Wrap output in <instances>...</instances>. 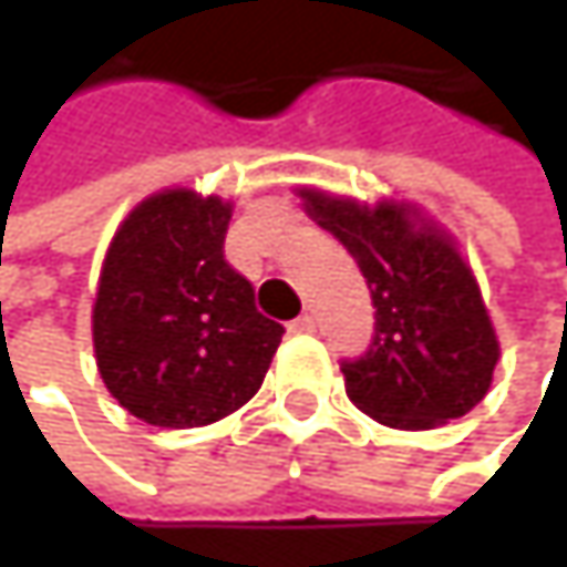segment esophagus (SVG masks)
Here are the masks:
<instances>
[{
  "instance_id": "esophagus-1",
  "label": "esophagus",
  "mask_w": 567,
  "mask_h": 567,
  "mask_svg": "<svg viewBox=\"0 0 567 567\" xmlns=\"http://www.w3.org/2000/svg\"><path fill=\"white\" fill-rule=\"evenodd\" d=\"M288 331H295V334H308V331H315V318H311V315H298V318L288 324Z\"/></svg>"
}]
</instances>
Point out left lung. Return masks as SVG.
Returning a JSON list of instances; mask_svg holds the SVG:
<instances>
[{
  "mask_svg": "<svg viewBox=\"0 0 567 567\" xmlns=\"http://www.w3.org/2000/svg\"><path fill=\"white\" fill-rule=\"evenodd\" d=\"M318 219L358 262L374 301V338L341 361L358 410L396 430H430L470 413L493 384L499 341L480 285L456 246L406 206H361L301 189Z\"/></svg>",
  "mask_w": 567,
  "mask_h": 567,
  "instance_id": "8db88e82",
  "label": "left lung"
}]
</instances>
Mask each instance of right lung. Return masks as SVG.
Instances as JSON below:
<instances>
[{
    "mask_svg": "<svg viewBox=\"0 0 567 567\" xmlns=\"http://www.w3.org/2000/svg\"><path fill=\"white\" fill-rule=\"evenodd\" d=\"M233 206L193 189L144 199L117 229L94 298L97 371L154 426H206L262 388L285 328L226 256Z\"/></svg>",
    "mask_w": 567,
    "mask_h": 567,
    "instance_id": "1",
    "label": "right lung"
}]
</instances>
